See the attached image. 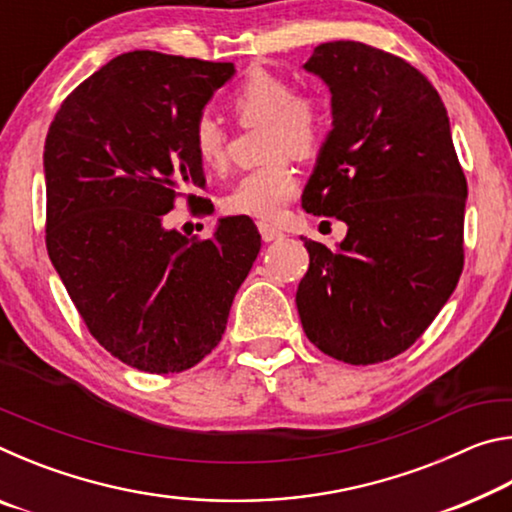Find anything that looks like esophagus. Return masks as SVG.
I'll list each match as a JSON object with an SVG mask.
<instances>
[{
    "instance_id": "34e87169",
    "label": "esophagus",
    "mask_w": 512,
    "mask_h": 512,
    "mask_svg": "<svg viewBox=\"0 0 512 512\" xmlns=\"http://www.w3.org/2000/svg\"><path fill=\"white\" fill-rule=\"evenodd\" d=\"M259 235H262L264 241H275V239H282L284 232L280 228H275L271 223H259Z\"/></svg>"
}]
</instances>
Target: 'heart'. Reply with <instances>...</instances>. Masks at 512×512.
<instances>
[{
  "mask_svg": "<svg viewBox=\"0 0 512 512\" xmlns=\"http://www.w3.org/2000/svg\"><path fill=\"white\" fill-rule=\"evenodd\" d=\"M230 108L241 124H262L266 162L250 169L230 189V212L255 219H275L298 192V173L289 153L307 158L327 131L325 106L311 94H296L293 83L271 72H253L230 97ZM196 158L205 169L219 171L228 160V133L214 115H201L192 131Z\"/></svg>",
  "mask_w": 512,
  "mask_h": 512,
  "instance_id": "obj_1",
  "label": "heart"
}]
</instances>
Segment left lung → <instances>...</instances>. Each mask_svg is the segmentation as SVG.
I'll return each instance as SVG.
<instances>
[{"label":"left lung","mask_w":512,"mask_h":512,"mask_svg":"<svg viewBox=\"0 0 512 512\" xmlns=\"http://www.w3.org/2000/svg\"><path fill=\"white\" fill-rule=\"evenodd\" d=\"M302 67L332 94L302 207L348 235L336 250L305 239L296 305L320 352L368 366L411 348L454 293L467 183L445 103L406 60L336 40Z\"/></svg>","instance_id":"left-lung-1"}]
</instances>
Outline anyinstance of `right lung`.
Instances as JSON below:
<instances>
[{"instance_id": "right-lung-1", "label": "right lung", "mask_w": 512, "mask_h": 512, "mask_svg": "<svg viewBox=\"0 0 512 512\" xmlns=\"http://www.w3.org/2000/svg\"><path fill=\"white\" fill-rule=\"evenodd\" d=\"M232 76V63L128 51L69 94L47 133L51 264L94 339L151 375L219 345L262 248L248 216H221L210 239L162 223L183 189L205 185L192 131Z\"/></svg>"}]
</instances>
